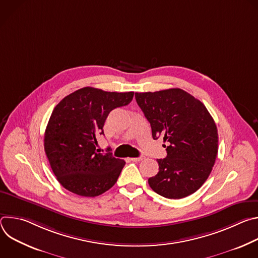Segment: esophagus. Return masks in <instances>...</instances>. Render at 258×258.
Returning a JSON list of instances; mask_svg holds the SVG:
<instances>
[{
    "mask_svg": "<svg viewBox=\"0 0 258 258\" xmlns=\"http://www.w3.org/2000/svg\"><path fill=\"white\" fill-rule=\"evenodd\" d=\"M145 157L144 156H140V157H133V158H130V160L131 161H133V162H137V161H141V160H143Z\"/></svg>",
    "mask_w": 258,
    "mask_h": 258,
    "instance_id": "esophagus-1",
    "label": "esophagus"
}]
</instances>
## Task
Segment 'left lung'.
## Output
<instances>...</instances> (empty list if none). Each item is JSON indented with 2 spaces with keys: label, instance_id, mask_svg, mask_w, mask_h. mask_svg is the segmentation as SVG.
<instances>
[{
  "label": "left lung",
  "instance_id": "1",
  "mask_svg": "<svg viewBox=\"0 0 258 258\" xmlns=\"http://www.w3.org/2000/svg\"><path fill=\"white\" fill-rule=\"evenodd\" d=\"M136 101L152 128L167 142V156L148 179L151 189L168 199L195 193L208 178L217 155L215 122L202 102L180 89L136 93Z\"/></svg>",
  "mask_w": 258,
  "mask_h": 258
}]
</instances>
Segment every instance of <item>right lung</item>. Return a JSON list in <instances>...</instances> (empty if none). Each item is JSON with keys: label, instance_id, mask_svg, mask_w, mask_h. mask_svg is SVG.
I'll return each mask as SVG.
<instances>
[{"label": "right lung", "instance_id": "obj_1", "mask_svg": "<svg viewBox=\"0 0 258 258\" xmlns=\"http://www.w3.org/2000/svg\"><path fill=\"white\" fill-rule=\"evenodd\" d=\"M134 92L116 93L86 87L63 98L54 108L44 147L58 181L68 191L96 197L114 186L125 164L110 153H98L99 135L113 109L131 103Z\"/></svg>", "mask_w": 258, "mask_h": 258}]
</instances>
